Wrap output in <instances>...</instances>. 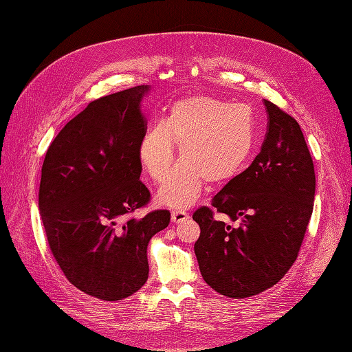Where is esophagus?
Returning <instances> with one entry per match:
<instances>
[{
  "mask_svg": "<svg viewBox=\"0 0 352 352\" xmlns=\"http://www.w3.org/2000/svg\"><path fill=\"white\" fill-rule=\"evenodd\" d=\"M189 219V214L186 211L184 210H173L172 211V221L176 223V225H179V223H184Z\"/></svg>",
  "mask_w": 352,
  "mask_h": 352,
  "instance_id": "1",
  "label": "esophagus"
}]
</instances>
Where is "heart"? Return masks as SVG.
Here are the masks:
<instances>
[{
    "label": "heart",
    "instance_id": "obj_1",
    "mask_svg": "<svg viewBox=\"0 0 352 352\" xmlns=\"http://www.w3.org/2000/svg\"><path fill=\"white\" fill-rule=\"evenodd\" d=\"M257 132V116L248 104L192 95L175 101L164 120L148 127L138 144V158L154 182H162L176 158L173 141L179 142L182 160L157 198L163 206L186 208L197 201L206 180L226 184L242 172Z\"/></svg>",
    "mask_w": 352,
    "mask_h": 352
}]
</instances>
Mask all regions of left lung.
Listing matches in <instances>:
<instances>
[{"label":"left lung","instance_id":"left-lung-1","mask_svg":"<svg viewBox=\"0 0 352 352\" xmlns=\"http://www.w3.org/2000/svg\"><path fill=\"white\" fill-rule=\"evenodd\" d=\"M267 133L251 166L198 208L192 219L199 272L208 286L229 298L257 295L278 283L295 263L310 221L316 175L300 124L264 100ZM226 214L240 226L214 219Z\"/></svg>","mask_w":352,"mask_h":352}]
</instances>
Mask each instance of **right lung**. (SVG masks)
Returning <instances> with one entry per match:
<instances>
[{
    "label": "right lung",
    "mask_w": 352,
    "mask_h": 352,
    "mask_svg": "<svg viewBox=\"0 0 352 352\" xmlns=\"http://www.w3.org/2000/svg\"><path fill=\"white\" fill-rule=\"evenodd\" d=\"M140 85L88 104L50 145L39 212L50 250L67 280L102 301H119L148 279V242L168 210L132 217L150 201L138 144L146 131Z\"/></svg>",
    "instance_id": "1"
}]
</instances>
